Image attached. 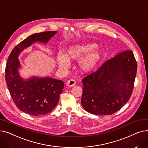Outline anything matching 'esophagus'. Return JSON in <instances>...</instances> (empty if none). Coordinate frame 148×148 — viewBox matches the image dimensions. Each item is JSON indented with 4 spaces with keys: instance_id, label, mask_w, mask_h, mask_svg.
<instances>
[{
    "instance_id": "1",
    "label": "esophagus",
    "mask_w": 148,
    "mask_h": 148,
    "mask_svg": "<svg viewBox=\"0 0 148 148\" xmlns=\"http://www.w3.org/2000/svg\"><path fill=\"white\" fill-rule=\"evenodd\" d=\"M76 84V81L74 79H70L67 82V87H73Z\"/></svg>"
}]
</instances>
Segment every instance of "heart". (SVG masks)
Returning a JSON list of instances; mask_svg holds the SVG:
<instances>
[{"mask_svg": "<svg viewBox=\"0 0 148 148\" xmlns=\"http://www.w3.org/2000/svg\"><path fill=\"white\" fill-rule=\"evenodd\" d=\"M97 44L88 43L82 45H75L67 48L65 53H59L57 60L60 69H64L70 66V60H79L78 67L83 72L92 70L99 61L101 53L95 49Z\"/></svg>", "mask_w": 148, "mask_h": 148, "instance_id": "heart-1", "label": "heart"}]
</instances>
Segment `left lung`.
I'll return each instance as SVG.
<instances>
[{"instance_id": "left-lung-1", "label": "left lung", "mask_w": 148, "mask_h": 148, "mask_svg": "<svg viewBox=\"0 0 148 148\" xmlns=\"http://www.w3.org/2000/svg\"><path fill=\"white\" fill-rule=\"evenodd\" d=\"M137 69L131 51L117 53L107 61L82 79L83 108L95 115H110L122 108L132 93Z\"/></svg>"}]
</instances>
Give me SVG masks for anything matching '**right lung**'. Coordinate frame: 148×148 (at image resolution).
<instances>
[{"label":"right lung","mask_w":148,"mask_h":148,"mask_svg":"<svg viewBox=\"0 0 148 148\" xmlns=\"http://www.w3.org/2000/svg\"><path fill=\"white\" fill-rule=\"evenodd\" d=\"M57 32L47 31L31 35L14 47L7 61V87L17 107L27 114L37 116L50 112L57 105L64 84L62 81L49 77L23 78L18 72L21 64L18 57L25 49L37 41L46 44Z\"/></svg>","instance_id":"obj_1"}]
</instances>
